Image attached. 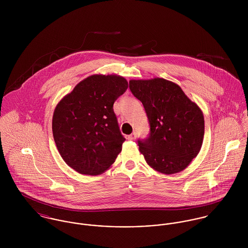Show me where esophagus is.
Masks as SVG:
<instances>
[{
	"label": "esophagus",
	"instance_id": "34e87169",
	"mask_svg": "<svg viewBox=\"0 0 248 248\" xmlns=\"http://www.w3.org/2000/svg\"><path fill=\"white\" fill-rule=\"evenodd\" d=\"M137 139V134L136 133H133V134H131L129 137H128V140H135Z\"/></svg>",
	"mask_w": 248,
	"mask_h": 248
}]
</instances>
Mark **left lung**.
I'll list each match as a JSON object with an SVG mask.
<instances>
[{"instance_id":"8db88e82","label":"left lung","mask_w":248,"mask_h":248,"mask_svg":"<svg viewBox=\"0 0 248 248\" xmlns=\"http://www.w3.org/2000/svg\"><path fill=\"white\" fill-rule=\"evenodd\" d=\"M130 90L145 108L150 134L139 140L146 162L159 173L184 170L202 148L204 118L180 87L163 78L131 80Z\"/></svg>"}]
</instances>
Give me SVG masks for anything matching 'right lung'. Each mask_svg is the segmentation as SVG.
I'll return each mask as SVG.
<instances>
[{
    "instance_id": "1",
    "label": "right lung",
    "mask_w": 248,
    "mask_h": 248,
    "mask_svg": "<svg viewBox=\"0 0 248 248\" xmlns=\"http://www.w3.org/2000/svg\"><path fill=\"white\" fill-rule=\"evenodd\" d=\"M127 89L124 77L95 74L78 83L57 104L53 139L64 161L76 172L99 175L115 161L125 138L113 103Z\"/></svg>"
}]
</instances>
